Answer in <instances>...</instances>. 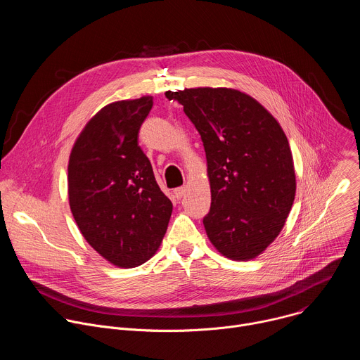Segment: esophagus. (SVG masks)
Wrapping results in <instances>:
<instances>
[{
    "instance_id": "obj_1",
    "label": "esophagus",
    "mask_w": 360,
    "mask_h": 360,
    "mask_svg": "<svg viewBox=\"0 0 360 360\" xmlns=\"http://www.w3.org/2000/svg\"><path fill=\"white\" fill-rule=\"evenodd\" d=\"M174 193H175V196H176L178 199H181V198L186 193V188H185V186H179V188H176V189L174 191Z\"/></svg>"
}]
</instances>
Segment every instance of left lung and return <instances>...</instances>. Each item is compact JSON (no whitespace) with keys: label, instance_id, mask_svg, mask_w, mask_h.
Returning a JSON list of instances; mask_svg holds the SVG:
<instances>
[{"label":"left lung","instance_id":"1","mask_svg":"<svg viewBox=\"0 0 360 360\" xmlns=\"http://www.w3.org/2000/svg\"><path fill=\"white\" fill-rule=\"evenodd\" d=\"M184 105L207 153L211 210L203 226L232 261L259 256L292 210L296 175L288 138L274 115L233 88L167 91Z\"/></svg>","mask_w":360,"mask_h":360}]
</instances>
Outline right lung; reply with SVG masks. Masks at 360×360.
Here are the masks:
<instances>
[{
    "label": "right lung",
    "mask_w": 360,
    "mask_h": 360,
    "mask_svg": "<svg viewBox=\"0 0 360 360\" xmlns=\"http://www.w3.org/2000/svg\"><path fill=\"white\" fill-rule=\"evenodd\" d=\"M152 105L150 95L111 102L86 122L70 153L72 217L85 240L118 268L150 259L172 214V202L138 145Z\"/></svg>",
    "instance_id": "1"
}]
</instances>
